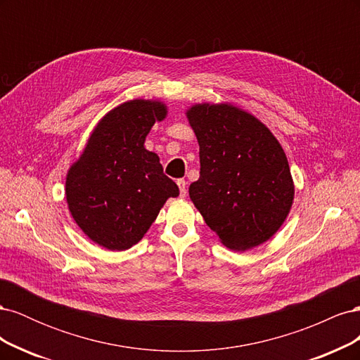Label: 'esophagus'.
Returning <instances> with one entry per match:
<instances>
[{"label": "esophagus", "instance_id": "esophagus-1", "mask_svg": "<svg viewBox=\"0 0 360 360\" xmlns=\"http://www.w3.org/2000/svg\"><path fill=\"white\" fill-rule=\"evenodd\" d=\"M177 186H179V189H180V197H181V198L186 197V193H188L186 180H184V179H179V180H177Z\"/></svg>", "mask_w": 360, "mask_h": 360}]
</instances>
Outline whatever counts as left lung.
Here are the masks:
<instances>
[{"mask_svg":"<svg viewBox=\"0 0 360 360\" xmlns=\"http://www.w3.org/2000/svg\"><path fill=\"white\" fill-rule=\"evenodd\" d=\"M186 117L200 146V179L189 186L193 205L226 248L263 245L294 200L284 148L255 115L228 102L195 103Z\"/></svg>","mask_w":360,"mask_h":360,"instance_id":"obj_1","label":"left lung"}]
</instances>
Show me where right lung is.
I'll list each match as a JSON object with an SVG mask.
<instances>
[{"label": "right lung", "mask_w": 360, "mask_h": 360, "mask_svg": "<svg viewBox=\"0 0 360 360\" xmlns=\"http://www.w3.org/2000/svg\"><path fill=\"white\" fill-rule=\"evenodd\" d=\"M167 105L134 99L115 106L96 124L66 176L69 212L99 246L126 250L136 245L179 186L163 174L159 156L144 147Z\"/></svg>", "instance_id": "right-lung-1"}]
</instances>
